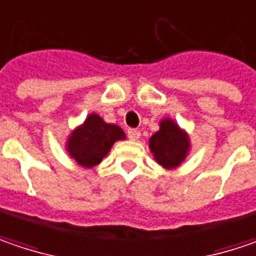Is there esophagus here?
Segmentation results:
<instances>
[{
	"label": "esophagus",
	"instance_id": "obj_1",
	"mask_svg": "<svg viewBox=\"0 0 256 256\" xmlns=\"http://www.w3.org/2000/svg\"><path fill=\"white\" fill-rule=\"evenodd\" d=\"M128 136L130 140H138V139L140 138V132H139L138 128H128Z\"/></svg>",
	"mask_w": 256,
	"mask_h": 256
}]
</instances>
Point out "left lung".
<instances>
[{"label": "left lung", "instance_id": "1", "mask_svg": "<svg viewBox=\"0 0 256 256\" xmlns=\"http://www.w3.org/2000/svg\"><path fill=\"white\" fill-rule=\"evenodd\" d=\"M148 143L155 160L168 171L178 168L191 152L190 134L171 117H164L159 122V130Z\"/></svg>", "mask_w": 256, "mask_h": 256}]
</instances>
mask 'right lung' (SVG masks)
Returning <instances> with one entry per match:
<instances>
[{
	"mask_svg": "<svg viewBox=\"0 0 256 256\" xmlns=\"http://www.w3.org/2000/svg\"><path fill=\"white\" fill-rule=\"evenodd\" d=\"M126 133L117 124L106 123L97 113H90L80 126L70 130L65 142V150L82 168H94L106 158L118 140H124Z\"/></svg>",
	"mask_w": 256,
	"mask_h": 256,
	"instance_id": "1",
	"label": "right lung"
}]
</instances>
